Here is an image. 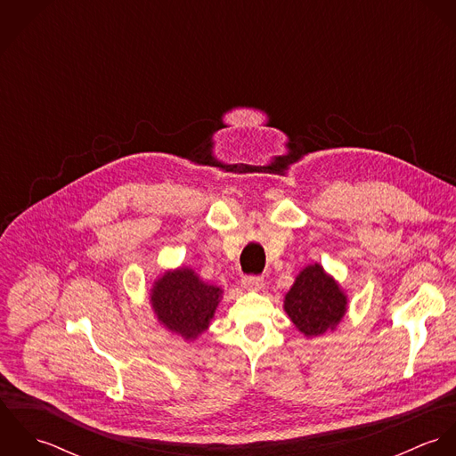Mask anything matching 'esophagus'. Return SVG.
<instances>
[{
    "label": "esophagus",
    "instance_id": "1",
    "mask_svg": "<svg viewBox=\"0 0 456 456\" xmlns=\"http://www.w3.org/2000/svg\"><path fill=\"white\" fill-rule=\"evenodd\" d=\"M242 286L249 291H258L263 288V277H260V275H244Z\"/></svg>",
    "mask_w": 456,
    "mask_h": 456
}]
</instances>
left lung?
I'll list each match as a JSON object with an SVG mask.
<instances>
[{"mask_svg":"<svg viewBox=\"0 0 456 456\" xmlns=\"http://www.w3.org/2000/svg\"><path fill=\"white\" fill-rule=\"evenodd\" d=\"M284 311L305 337L335 330L347 311V297L320 263L305 266L284 297Z\"/></svg>","mask_w":456,"mask_h":456,"instance_id":"1","label":"left lung"}]
</instances>
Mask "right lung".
Returning <instances> with one entry per match:
<instances>
[{"label":"right lung","mask_w":456,"mask_h":456,"mask_svg":"<svg viewBox=\"0 0 456 456\" xmlns=\"http://www.w3.org/2000/svg\"><path fill=\"white\" fill-rule=\"evenodd\" d=\"M221 297V288L203 282L193 268L181 266L154 281L151 305L167 330L184 340H195L210 325Z\"/></svg>","instance_id":"add662e5"}]
</instances>
